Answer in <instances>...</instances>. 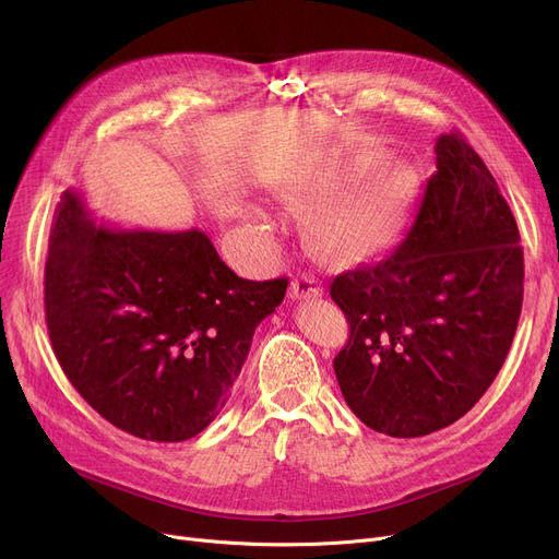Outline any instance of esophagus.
I'll return each instance as SVG.
<instances>
[{
	"mask_svg": "<svg viewBox=\"0 0 559 559\" xmlns=\"http://www.w3.org/2000/svg\"><path fill=\"white\" fill-rule=\"evenodd\" d=\"M324 295V285H321L314 274H299L295 281L289 283V297L295 301H301V299H310V297H321Z\"/></svg>",
	"mask_w": 559,
	"mask_h": 559,
	"instance_id": "1",
	"label": "esophagus"
}]
</instances>
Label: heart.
<instances>
[{
    "label": "heart",
    "mask_w": 559,
    "mask_h": 559,
    "mask_svg": "<svg viewBox=\"0 0 559 559\" xmlns=\"http://www.w3.org/2000/svg\"><path fill=\"white\" fill-rule=\"evenodd\" d=\"M388 163L383 150H367L342 163L317 171L285 190L287 199H329L365 181ZM409 176L403 169L392 171L371 188L350 194L317 219V238L337 260H365L385 251L401 230ZM255 222H267V213L251 209Z\"/></svg>",
    "instance_id": "obj_1"
}]
</instances>
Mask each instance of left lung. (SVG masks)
Instances as JSON below:
<instances>
[{"label": "left lung", "instance_id": "8db88e82", "mask_svg": "<svg viewBox=\"0 0 559 559\" xmlns=\"http://www.w3.org/2000/svg\"><path fill=\"white\" fill-rule=\"evenodd\" d=\"M403 242L335 276L348 321L333 360L346 405L390 437H421L472 409L501 371L523 301V249L508 201L460 133L435 144Z\"/></svg>", "mask_w": 559, "mask_h": 559}]
</instances>
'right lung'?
<instances>
[{
  "mask_svg": "<svg viewBox=\"0 0 559 559\" xmlns=\"http://www.w3.org/2000/svg\"><path fill=\"white\" fill-rule=\"evenodd\" d=\"M285 289L287 278H240L199 228H110L76 190L56 205L45 264L53 354L106 421L140 439L183 442L219 415Z\"/></svg>",
  "mask_w": 559,
  "mask_h": 559,
  "instance_id": "add662e5",
  "label": "right lung"
}]
</instances>
